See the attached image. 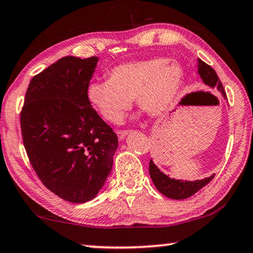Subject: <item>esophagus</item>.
<instances>
[{
  "mask_svg": "<svg viewBox=\"0 0 253 253\" xmlns=\"http://www.w3.org/2000/svg\"><path fill=\"white\" fill-rule=\"evenodd\" d=\"M117 135H118V139H119V140H124L125 137L128 135V130H118Z\"/></svg>",
  "mask_w": 253,
  "mask_h": 253,
  "instance_id": "esophagus-1",
  "label": "esophagus"
}]
</instances>
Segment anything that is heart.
I'll use <instances>...</instances> for the list:
<instances>
[{
	"instance_id": "b5f03b06",
	"label": "heart",
	"mask_w": 253,
	"mask_h": 253,
	"mask_svg": "<svg viewBox=\"0 0 253 253\" xmlns=\"http://www.w3.org/2000/svg\"><path fill=\"white\" fill-rule=\"evenodd\" d=\"M183 77L179 63L167 58L124 63L111 70L109 80L87 84L86 99L100 117L114 124L123 119L133 97L137 105L157 116L176 98Z\"/></svg>"
}]
</instances>
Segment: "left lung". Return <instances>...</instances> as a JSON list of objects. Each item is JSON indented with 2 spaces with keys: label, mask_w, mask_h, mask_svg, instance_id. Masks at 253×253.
I'll use <instances>...</instances> for the list:
<instances>
[{
  "label": "left lung",
  "mask_w": 253,
  "mask_h": 253,
  "mask_svg": "<svg viewBox=\"0 0 253 253\" xmlns=\"http://www.w3.org/2000/svg\"><path fill=\"white\" fill-rule=\"evenodd\" d=\"M197 61L198 74H199L205 85L210 86L211 89L216 87V90L221 93L222 97L224 99H227L224 87L222 85L221 81L217 77V74L215 73V70L211 66H208L207 63L201 61L200 59H197ZM149 174L157 190L163 195L174 200L187 199V198L192 197V195L197 193L204 186H206L215 176V173H213L211 176L204 178V179H197L193 181L174 179V178H170L169 176H167L163 171L158 169L156 164L154 163L153 158H151L149 163Z\"/></svg>",
  "instance_id": "1"
}]
</instances>
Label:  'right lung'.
<instances>
[{"mask_svg": "<svg viewBox=\"0 0 253 253\" xmlns=\"http://www.w3.org/2000/svg\"><path fill=\"white\" fill-rule=\"evenodd\" d=\"M98 58L65 56L29 84L21 113L23 142L42 184L84 204L110 176L118 137L86 99Z\"/></svg>", "mask_w": 253, "mask_h": 253, "instance_id": "1", "label": "right lung"}]
</instances>
